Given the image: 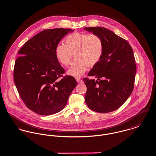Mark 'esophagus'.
Returning <instances> with one entry per match:
<instances>
[{
	"label": "esophagus",
	"mask_w": 156,
	"mask_h": 156,
	"mask_svg": "<svg viewBox=\"0 0 156 156\" xmlns=\"http://www.w3.org/2000/svg\"><path fill=\"white\" fill-rule=\"evenodd\" d=\"M76 82H77L78 83L81 84V83H83V80H81V79L77 78V79H76Z\"/></svg>",
	"instance_id": "1"
}]
</instances>
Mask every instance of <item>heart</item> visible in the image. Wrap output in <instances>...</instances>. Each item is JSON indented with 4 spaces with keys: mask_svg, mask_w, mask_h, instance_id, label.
<instances>
[{
    "mask_svg": "<svg viewBox=\"0 0 156 156\" xmlns=\"http://www.w3.org/2000/svg\"><path fill=\"white\" fill-rule=\"evenodd\" d=\"M65 41V44L56 46L55 56L61 65L68 66L75 54L76 60L67 72L73 77H81L88 67L93 68L99 63L103 55L104 44L99 36L74 33L67 36Z\"/></svg>",
    "mask_w": 156,
    "mask_h": 156,
    "instance_id": "obj_1",
    "label": "heart"
}]
</instances>
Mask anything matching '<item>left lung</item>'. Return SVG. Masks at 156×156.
Returning a JSON list of instances; mask_svg holds the SVG:
<instances>
[{
    "label": "left lung",
    "mask_w": 156,
    "mask_h": 156,
    "mask_svg": "<svg viewBox=\"0 0 156 156\" xmlns=\"http://www.w3.org/2000/svg\"><path fill=\"white\" fill-rule=\"evenodd\" d=\"M84 29L99 36L104 44L101 60L88 73L97 80L83 79L87 88L86 104L97 112H113L126 101L133 89L136 68L133 50L126 40L106 28Z\"/></svg>",
    "instance_id": "obj_1"
}]
</instances>
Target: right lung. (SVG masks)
<instances>
[{"label": "right lung", "instance_id": "1", "mask_svg": "<svg viewBox=\"0 0 156 156\" xmlns=\"http://www.w3.org/2000/svg\"><path fill=\"white\" fill-rule=\"evenodd\" d=\"M71 29L45 30L28 40L18 51L13 78L26 106L40 115H50L65 107L76 86L69 75L60 79L65 69L58 61L55 50Z\"/></svg>", "mask_w": 156, "mask_h": 156}]
</instances>
